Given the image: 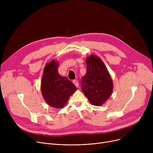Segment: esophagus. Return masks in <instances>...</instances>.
I'll return each mask as SVG.
<instances>
[{
	"label": "esophagus",
	"mask_w": 153,
	"mask_h": 153,
	"mask_svg": "<svg viewBox=\"0 0 153 153\" xmlns=\"http://www.w3.org/2000/svg\"><path fill=\"white\" fill-rule=\"evenodd\" d=\"M73 83L74 84V85L77 87H79V82H78V81H77V80H74L73 81Z\"/></svg>",
	"instance_id": "34e87169"
}]
</instances>
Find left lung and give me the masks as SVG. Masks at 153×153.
<instances>
[{"label":"left lung","mask_w":153,"mask_h":153,"mask_svg":"<svg viewBox=\"0 0 153 153\" xmlns=\"http://www.w3.org/2000/svg\"><path fill=\"white\" fill-rule=\"evenodd\" d=\"M87 72L81 79L82 91L94 105H102L110 97L113 83L105 64L97 56L86 58Z\"/></svg>","instance_id":"left-lung-1"}]
</instances>
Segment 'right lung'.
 <instances>
[{"instance_id": "add662e5", "label": "right lung", "mask_w": 153, "mask_h": 153, "mask_svg": "<svg viewBox=\"0 0 153 153\" xmlns=\"http://www.w3.org/2000/svg\"><path fill=\"white\" fill-rule=\"evenodd\" d=\"M58 66L55 60L46 65L42 80V93L48 105L60 108L65 105L77 89L66 77L59 76Z\"/></svg>"}]
</instances>
